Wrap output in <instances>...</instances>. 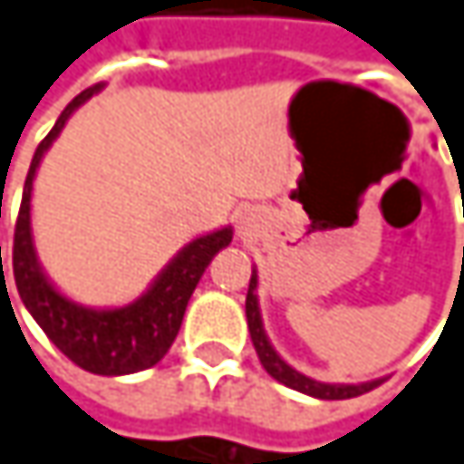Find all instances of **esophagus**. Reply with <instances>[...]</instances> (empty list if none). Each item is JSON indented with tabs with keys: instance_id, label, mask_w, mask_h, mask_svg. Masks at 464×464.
I'll return each mask as SVG.
<instances>
[{
	"instance_id": "34e87169",
	"label": "esophagus",
	"mask_w": 464,
	"mask_h": 464,
	"mask_svg": "<svg viewBox=\"0 0 464 464\" xmlns=\"http://www.w3.org/2000/svg\"><path fill=\"white\" fill-rule=\"evenodd\" d=\"M252 223H255V220H252V215H244V218L238 220V231L249 233L252 231Z\"/></svg>"
}]
</instances>
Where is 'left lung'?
<instances>
[{
	"instance_id": "left-lung-1",
	"label": "left lung",
	"mask_w": 464,
	"mask_h": 464,
	"mask_svg": "<svg viewBox=\"0 0 464 464\" xmlns=\"http://www.w3.org/2000/svg\"><path fill=\"white\" fill-rule=\"evenodd\" d=\"M255 287H257V276L252 274L249 290H246V324H249V335H252V343H255V352H257L263 368H266L276 382H282L285 387H293V390H298V392H304V395L323 398V401H346V398H357V395H365V392H371L373 387L382 384V382H368V384H323V382H314V379L298 373L295 368H290V365L274 352V346H271L268 338H266V330H263V323H260V312H257Z\"/></svg>"
}]
</instances>
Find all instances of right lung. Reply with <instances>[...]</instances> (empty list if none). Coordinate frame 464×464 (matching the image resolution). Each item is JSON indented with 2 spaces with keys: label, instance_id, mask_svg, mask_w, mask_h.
Returning <instances> with one entry per match:
<instances>
[{
  "label": "right lung",
  "instance_id": "add662e5",
  "mask_svg": "<svg viewBox=\"0 0 464 464\" xmlns=\"http://www.w3.org/2000/svg\"><path fill=\"white\" fill-rule=\"evenodd\" d=\"M102 85L85 88L80 96H74L55 126L50 129L45 140L40 141L26 185L21 198V212L15 220V238H13V276L18 295L24 306L32 312L37 324L45 330V335L82 371L102 373V376H123L137 373L144 368H152L174 343L179 324L185 317L188 301L204 276L212 257L228 246L233 238L231 228L207 233L196 241H190L155 279V285L141 295L137 304L110 312H93L82 309L72 301H66L61 293L45 279L40 271L34 244H32V226H29V209H32V182L37 174V166L45 155V150L58 137L69 115L88 102ZM2 268V249H0Z\"/></svg>",
  "mask_w": 464,
  "mask_h": 464
}]
</instances>
